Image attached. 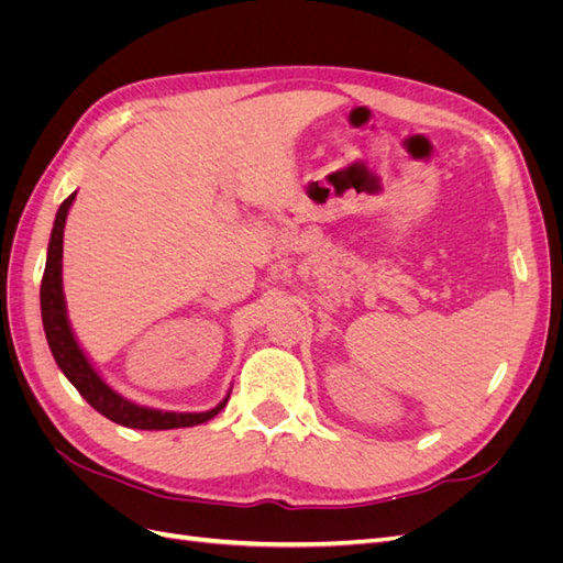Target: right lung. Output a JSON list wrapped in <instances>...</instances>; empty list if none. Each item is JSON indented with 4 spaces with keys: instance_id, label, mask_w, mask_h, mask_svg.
Wrapping results in <instances>:
<instances>
[{
    "instance_id": "obj_1",
    "label": "right lung",
    "mask_w": 563,
    "mask_h": 563,
    "mask_svg": "<svg viewBox=\"0 0 563 563\" xmlns=\"http://www.w3.org/2000/svg\"><path fill=\"white\" fill-rule=\"evenodd\" d=\"M73 192L67 197L56 213L54 230H51V242L46 253V267L40 288V302H42V321L44 333L48 340L51 354L58 364V368L65 373V378L70 380L79 395L87 399L100 416L108 420L124 424V428L133 430H174V428H192V424H201L211 420L223 411L228 404V397L220 401L211 411L203 413H172V411H155V408H145L139 404H131L129 399L119 397L114 389H110L103 378L98 376L96 368L89 364L87 354L81 352L77 340L73 335L70 323H67L65 314V298H63V230L67 209L75 201Z\"/></svg>"
}]
</instances>
